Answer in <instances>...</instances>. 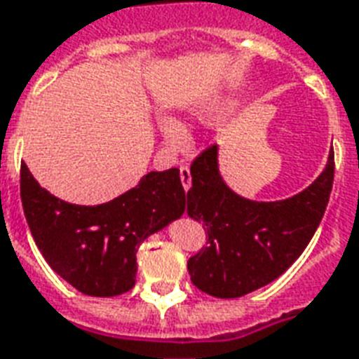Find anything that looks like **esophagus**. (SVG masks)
I'll return each instance as SVG.
<instances>
[{"mask_svg":"<svg viewBox=\"0 0 359 359\" xmlns=\"http://www.w3.org/2000/svg\"><path fill=\"white\" fill-rule=\"evenodd\" d=\"M179 171H180V182H182L184 190H188V188H190V184H192V175H190V167L180 165Z\"/></svg>","mask_w":359,"mask_h":359,"instance_id":"1","label":"esophagus"}]
</instances>
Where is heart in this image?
Returning <instances> with one entry per match:
<instances>
[{
	"instance_id": "1",
	"label": "heart",
	"mask_w": 359,
	"mask_h": 359,
	"mask_svg": "<svg viewBox=\"0 0 359 359\" xmlns=\"http://www.w3.org/2000/svg\"><path fill=\"white\" fill-rule=\"evenodd\" d=\"M161 135H163V139H165L171 146H180L187 140V131H184V127L180 126L179 121H175V119L171 118H165L161 121Z\"/></svg>"
}]
</instances>
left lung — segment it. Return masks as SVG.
I'll return each instance as SVG.
<instances>
[{
	"label": "left lung",
	"instance_id": "8db88e82",
	"mask_svg": "<svg viewBox=\"0 0 359 359\" xmlns=\"http://www.w3.org/2000/svg\"><path fill=\"white\" fill-rule=\"evenodd\" d=\"M187 213L207 226L209 245L190 257L188 272L203 293L238 299L280 278L318 230L333 188L335 158L318 179L293 198L247 200L219 171V146H209L190 167Z\"/></svg>",
	"mask_w": 359,
	"mask_h": 359
}]
</instances>
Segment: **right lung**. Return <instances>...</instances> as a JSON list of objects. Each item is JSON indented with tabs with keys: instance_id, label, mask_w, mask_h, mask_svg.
Returning a JSON list of instances; mask_svg holds the SVG:
<instances>
[{
	"instance_id": "1",
	"label": "right lung",
	"mask_w": 359,
	"mask_h": 359,
	"mask_svg": "<svg viewBox=\"0 0 359 359\" xmlns=\"http://www.w3.org/2000/svg\"><path fill=\"white\" fill-rule=\"evenodd\" d=\"M20 198L45 261L89 297H116L133 289L140 243L180 219L188 205L175 167L150 171L137 187L108 203L76 205L39 187L22 163Z\"/></svg>"
}]
</instances>
